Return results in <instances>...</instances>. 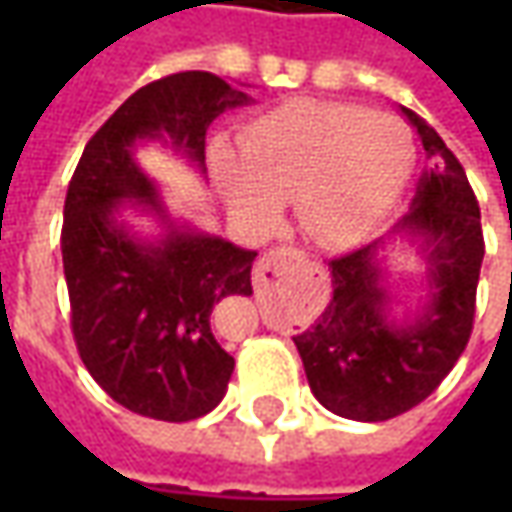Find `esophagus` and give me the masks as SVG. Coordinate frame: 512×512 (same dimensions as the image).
<instances>
[{
  "label": "esophagus",
  "instance_id": "esophagus-1",
  "mask_svg": "<svg viewBox=\"0 0 512 512\" xmlns=\"http://www.w3.org/2000/svg\"><path fill=\"white\" fill-rule=\"evenodd\" d=\"M293 262H305V253L293 250V247H276V250L265 253L259 259V265L253 267V287L262 293L270 285V276H279V267L293 265Z\"/></svg>",
  "mask_w": 512,
  "mask_h": 512
}]
</instances>
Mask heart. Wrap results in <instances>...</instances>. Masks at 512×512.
Here are the masks:
<instances>
[{"label":"heart","instance_id":"1","mask_svg":"<svg viewBox=\"0 0 512 512\" xmlns=\"http://www.w3.org/2000/svg\"><path fill=\"white\" fill-rule=\"evenodd\" d=\"M210 170L230 207L270 225L282 199L313 242L353 247L379 233L413 173V142L399 119L344 102L293 99L253 119L239 150L210 148Z\"/></svg>","mask_w":512,"mask_h":512}]
</instances>
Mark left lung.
<instances>
[{
    "mask_svg": "<svg viewBox=\"0 0 512 512\" xmlns=\"http://www.w3.org/2000/svg\"><path fill=\"white\" fill-rule=\"evenodd\" d=\"M402 113L419 133L430 168L393 236L419 247L427 299L402 322L390 316L379 256L384 242H373L330 262L333 299L293 336L313 396L356 422H387L424 402L459 362L476 313L484 259L476 193L442 136L413 110Z\"/></svg>",
    "mask_w": 512,
    "mask_h": 512,
    "instance_id": "obj_1",
    "label": "left lung"
}]
</instances>
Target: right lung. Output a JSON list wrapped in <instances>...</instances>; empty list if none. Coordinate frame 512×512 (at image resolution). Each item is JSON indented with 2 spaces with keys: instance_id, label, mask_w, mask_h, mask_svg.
Instances as JSON below:
<instances>
[{
  "instance_id": "right-lung-1",
  "label": "right lung",
  "mask_w": 512,
  "mask_h": 512,
  "mask_svg": "<svg viewBox=\"0 0 512 512\" xmlns=\"http://www.w3.org/2000/svg\"><path fill=\"white\" fill-rule=\"evenodd\" d=\"M247 102L207 70L156 79L93 133L68 185L62 265L73 339L110 399L148 419L190 422L222 402L236 362L216 342L213 310L253 293L256 250L176 225L136 145L162 142L205 173L210 122ZM125 206L156 215L163 236L130 234Z\"/></svg>"
}]
</instances>
